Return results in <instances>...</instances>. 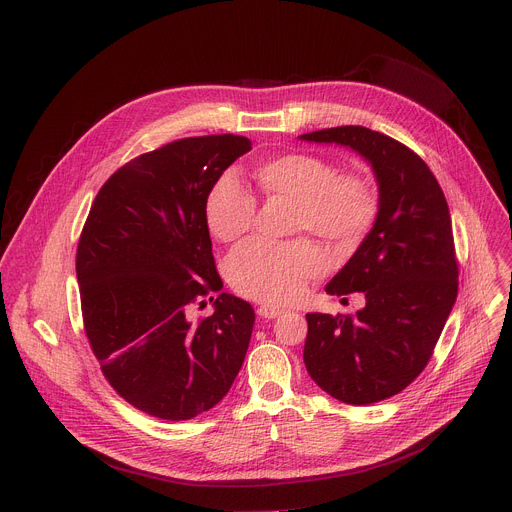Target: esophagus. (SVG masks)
I'll use <instances>...</instances> for the list:
<instances>
[{
	"mask_svg": "<svg viewBox=\"0 0 512 512\" xmlns=\"http://www.w3.org/2000/svg\"><path fill=\"white\" fill-rule=\"evenodd\" d=\"M257 313H259V317H265V319H275V317H279L281 313H285L283 309H279V307H271V305H261L259 309H257Z\"/></svg>",
	"mask_w": 512,
	"mask_h": 512,
	"instance_id": "34e87169",
	"label": "esophagus"
}]
</instances>
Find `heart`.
<instances>
[{
  "label": "heart",
  "mask_w": 512,
  "mask_h": 512,
  "mask_svg": "<svg viewBox=\"0 0 512 512\" xmlns=\"http://www.w3.org/2000/svg\"><path fill=\"white\" fill-rule=\"evenodd\" d=\"M259 187L269 197L295 203L293 231L313 233L335 249H356L370 235L380 193L364 170H337L335 162L311 152H287L257 168ZM257 215L255 195L237 175L225 173L205 199V221L219 241L245 235ZM327 267L323 251L307 241L271 243L253 239L227 259L233 289L265 303H289Z\"/></svg>",
  "instance_id": "1"
}]
</instances>
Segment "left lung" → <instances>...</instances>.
I'll return each mask as SVG.
<instances>
[{"instance_id":"8db88e82","label":"left lung","mask_w":512,"mask_h":512,"mask_svg":"<svg viewBox=\"0 0 512 512\" xmlns=\"http://www.w3.org/2000/svg\"><path fill=\"white\" fill-rule=\"evenodd\" d=\"M360 152L380 187L378 219L354 257L327 285L329 295L360 291L356 315L307 313L303 362L331 398L368 406L396 396L430 362L458 295V261L444 193L428 164L406 144L366 126L301 134Z\"/></svg>"}]
</instances>
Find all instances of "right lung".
<instances>
[{
	"label": "right lung",
	"mask_w": 512,
	"mask_h": 512,
	"mask_svg": "<svg viewBox=\"0 0 512 512\" xmlns=\"http://www.w3.org/2000/svg\"><path fill=\"white\" fill-rule=\"evenodd\" d=\"M251 140L193 136L144 152L102 185L84 223L76 275L90 348L108 384L160 420H191L231 390L255 323L253 307L211 297L223 287L205 199Z\"/></svg>",
	"instance_id": "right-lung-1"
}]
</instances>
